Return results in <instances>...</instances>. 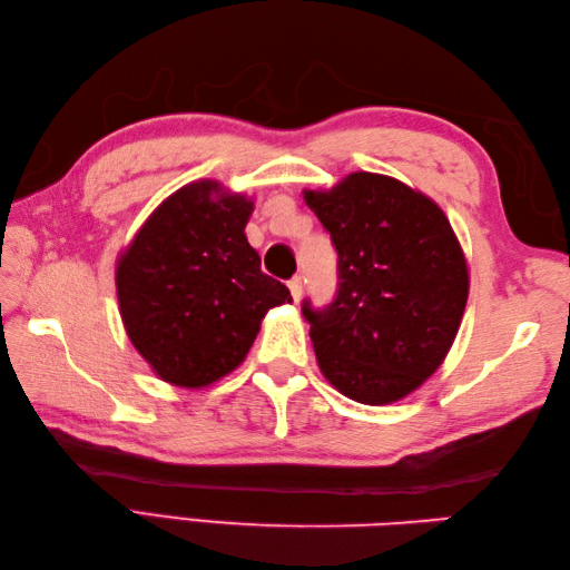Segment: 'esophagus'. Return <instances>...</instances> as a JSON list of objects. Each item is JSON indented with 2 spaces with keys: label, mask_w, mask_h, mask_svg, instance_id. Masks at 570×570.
<instances>
[{
  "label": "esophagus",
  "mask_w": 570,
  "mask_h": 570,
  "mask_svg": "<svg viewBox=\"0 0 570 570\" xmlns=\"http://www.w3.org/2000/svg\"><path fill=\"white\" fill-rule=\"evenodd\" d=\"M288 292H292L294 301L301 298V294H304V282H301V276H294L292 282H288Z\"/></svg>",
  "instance_id": "esophagus-1"
}]
</instances>
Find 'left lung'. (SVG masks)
Instances as JSON below:
<instances>
[{"label":"left lung","instance_id":"1","mask_svg":"<svg viewBox=\"0 0 570 570\" xmlns=\"http://www.w3.org/2000/svg\"><path fill=\"white\" fill-rule=\"evenodd\" d=\"M304 200L337 252L331 304H301L321 372L355 402H396L439 370L463 318L468 266L453 227L380 174H350Z\"/></svg>","mask_w":570,"mask_h":570}]
</instances>
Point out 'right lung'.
<instances>
[{
	"label": "right lung",
	"instance_id": "1",
	"mask_svg": "<svg viewBox=\"0 0 570 570\" xmlns=\"http://www.w3.org/2000/svg\"><path fill=\"white\" fill-rule=\"evenodd\" d=\"M249 213L245 196L198 180L166 198L119 259L127 335L161 380L205 386L225 377L249 353L264 313L292 304L247 242Z\"/></svg>",
	"mask_w": 570,
	"mask_h": 570
}]
</instances>
